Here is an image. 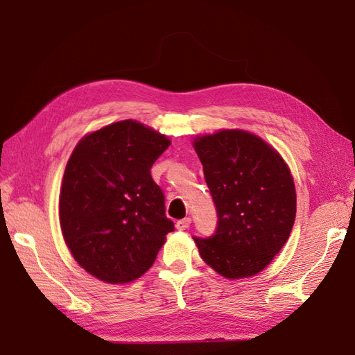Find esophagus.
I'll return each instance as SVG.
<instances>
[{
	"mask_svg": "<svg viewBox=\"0 0 355 355\" xmlns=\"http://www.w3.org/2000/svg\"><path fill=\"white\" fill-rule=\"evenodd\" d=\"M189 225H191V219H189V218H185V219H180V220L176 222V228H178L179 231H185V230L189 228Z\"/></svg>",
	"mask_w": 355,
	"mask_h": 355,
	"instance_id": "34e87169",
	"label": "esophagus"
}]
</instances>
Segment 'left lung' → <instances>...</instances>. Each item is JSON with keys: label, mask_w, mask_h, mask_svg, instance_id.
<instances>
[{"label": "left lung", "mask_w": 355, "mask_h": 355, "mask_svg": "<svg viewBox=\"0 0 355 355\" xmlns=\"http://www.w3.org/2000/svg\"><path fill=\"white\" fill-rule=\"evenodd\" d=\"M218 211L211 237H194L200 256L230 280L261 272L283 249L296 216V191L286 161L263 139L220 130L194 139Z\"/></svg>", "instance_id": "left-lung-1"}]
</instances>
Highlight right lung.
I'll use <instances>...</instances> for the list:
<instances>
[{
	"instance_id": "add662e5",
	"label": "right lung",
	"mask_w": 355,
	"mask_h": 355,
	"mask_svg": "<svg viewBox=\"0 0 355 355\" xmlns=\"http://www.w3.org/2000/svg\"><path fill=\"white\" fill-rule=\"evenodd\" d=\"M170 139L135 120L85 135L63 173L59 219L73 259L99 280L133 282L154 263L175 225L151 176Z\"/></svg>"
}]
</instances>
